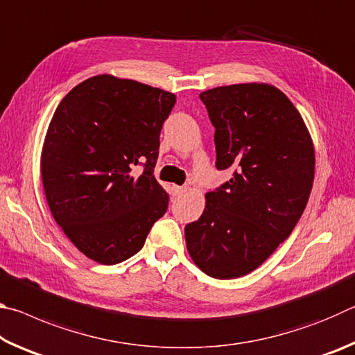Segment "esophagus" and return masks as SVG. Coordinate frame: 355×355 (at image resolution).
<instances>
[{"label":"esophagus","mask_w":355,"mask_h":355,"mask_svg":"<svg viewBox=\"0 0 355 355\" xmlns=\"http://www.w3.org/2000/svg\"><path fill=\"white\" fill-rule=\"evenodd\" d=\"M184 191H186V186H177V184H173V186H172V194H173V196H180V194H183Z\"/></svg>","instance_id":"obj_1"}]
</instances>
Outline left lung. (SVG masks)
Listing matches in <instances>:
<instances>
[{
    "mask_svg": "<svg viewBox=\"0 0 355 355\" xmlns=\"http://www.w3.org/2000/svg\"><path fill=\"white\" fill-rule=\"evenodd\" d=\"M211 120L216 167L233 177L205 194L184 227L196 266L214 279L249 274L290 236L315 178V147L302 116L272 84L243 83L200 94Z\"/></svg>",
    "mask_w": 355,
    "mask_h": 355,
    "instance_id": "left-lung-1",
    "label": "left lung"
}]
</instances>
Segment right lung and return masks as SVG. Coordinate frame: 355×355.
I'll list each match as a JSON object with an SVG mask.
<instances>
[{
  "mask_svg": "<svg viewBox=\"0 0 355 355\" xmlns=\"http://www.w3.org/2000/svg\"><path fill=\"white\" fill-rule=\"evenodd\" d=\"M175 95L97 75L61 100L48 125L40 172L53 218L75 248L101 264L142 249L169 196L153 175L159 133ZM144 164L141 176L134 166Z\"/></svg>",
  "mask_w": 355,
  "mask_h": 355,
  "instance_id": "right-lung-1",
  "label": "right lung"
}]
</instances>
